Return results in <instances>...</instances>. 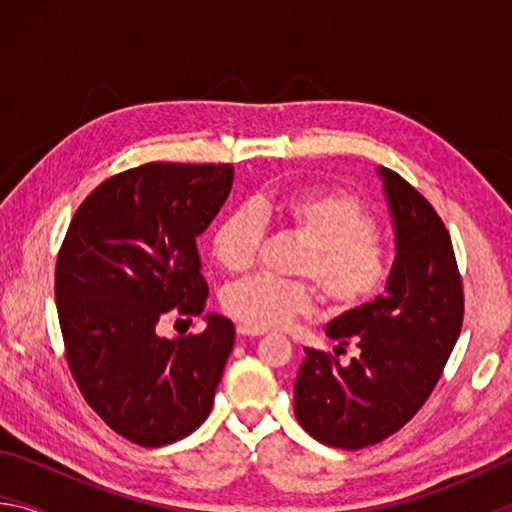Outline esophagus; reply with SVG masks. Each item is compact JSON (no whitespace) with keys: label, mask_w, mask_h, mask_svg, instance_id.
Returning <instances> with one entry per match:
<instances>
[{"label":"esophagus","mask_w":512,"mask_h":512,"mask_svg":"<svg viewBox=\"0 0 512 512\" xmlns=\"http://www.w3.org/2000/svg\"><path fill=\"white\" fill-rule=\"evenodd\" d=\"M262 332H257V329H250L246 325H237V336L239 339H255V336H259Z\"/></svg>","instance_id":"esophagus-1"}]
</instances>
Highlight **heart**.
<instances>
[{
    "instance_id": "heart-1",
    "label": "heart",
    "mask_w": 512,
    "mask_h": 512,
    "mask_svg": "<svg viewBox=\"0 0 512 512\" xmlns=\"http://www.w3.org/2000/svg\"><path fill=\"white\" fill-rule=\"evenodd\" d=\"M264 219H277L305 241L293 271L307 275L336 309H357L377 298L391 277L388 250L377 239L370 207L345 189H305L277 201L241 203L216 223L212 255L223 271L253 266L264 237ZM314 287L305 280L250 275L221 293L225 314L257 332L284 327L314 307Z\"/></svg>"
}]
</instances>
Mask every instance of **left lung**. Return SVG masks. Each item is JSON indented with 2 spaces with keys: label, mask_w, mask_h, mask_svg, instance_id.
Wrapping results in <instances>:
<instances>
[{
  "label": "left lung",
  "mask_w": 512,
  "mask_h": 512,
  "mask_svg": "<svg viewBox=\"0 0 512 512\" xmlns=\"http://www.w3.org/2000/svg\"><path fill=\"white\" fill-rule=\"evenodd\" d=\"M379 178L397 248L386 293L327 325L341 350L359 348L348 366L305 348L293 384L302 429L341 449L375 445L420 411L463 325V282L443 219L400 173L379 167Z\"/></svg>",
  "instance_id": "8db88e82"
}]
</instances>
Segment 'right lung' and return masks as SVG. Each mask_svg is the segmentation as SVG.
<instances>
[{
    "instance_id": "obj_1",
    "label": "right lung",
    "mask_w": 512,
    "mask_h": 512,
    "mask_svg": "<svg viewBox=\"0 0 512 512\" xmlns=\"http://www.w3.org/2000/svg\"><path fill=\"white\" fill-rule=\"evenodd\" d=\"M232 164L149 162L94 189L69 223L56 262V307L67 366L119 436L162 447L212 411L235 325L207 314L201 334L164 339L169 314L207 302L196 237L228 198Z\"/></svg>"
}]
</instances>
